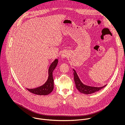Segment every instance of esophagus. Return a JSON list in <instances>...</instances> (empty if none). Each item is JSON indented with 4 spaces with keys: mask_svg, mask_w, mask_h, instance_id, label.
<instances>
[{
    "mask_svg": "<svg viewBox=\"0 0 125 125\" xmlns=\"http://www.w3.org/2000/svg\"><path fill=\"white\" fill-rule=\"evenodd\" d=\"M67 56H68V53H67V52H66V51H63V52L62 53L61 55L62 58H66V57H67Z\"/></svg>",
    "mask_w": 125,
    "mask_h": 125,
    "instance_id": "34e87169",
    "label": "esophagus"
}]
</instances>
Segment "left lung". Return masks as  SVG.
<instances>
[{
	"instance_id": "1",
	"label": "left lung",
	"mask_w": 125,
	"mask_h": 125,
	"mask_svg": "<svg viewBox=\"0 0 125 125\" xmlns=\"http://www.w3.org/2000/svg\"><path fill=\"white\" fill-rule=\"evenodd\" d=\"M74 73V81L75 83L76 88L77 90L81 93L89 94L94 93L104 87L106 85H105L102 87H93L91 86H88L83 84L81 80H80L76 71L73 69Z\"/></svg>"
}]
</instances>
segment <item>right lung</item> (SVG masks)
Instances as JSON below:
<instances>
[{
    "instance_id": "1",
    "label": "right lung",
    "mask_w": 125,
    "mask_h": 125,
    "mask_svg": "<svg viewBox=\"0 0 125 125\" xmlns=\"http://www.w3.org/2000/svg\"><path fill=\"white\" fill-rule=\"evenodd\" d=\"M58 62V59H55L51 64L48 69V79L44 84L35 88H27V90L31 93L40 95H46L51 93L54 88V83H53L54 81H53L52 73L56 68Z\"/></svg>"
}]
</instances>
